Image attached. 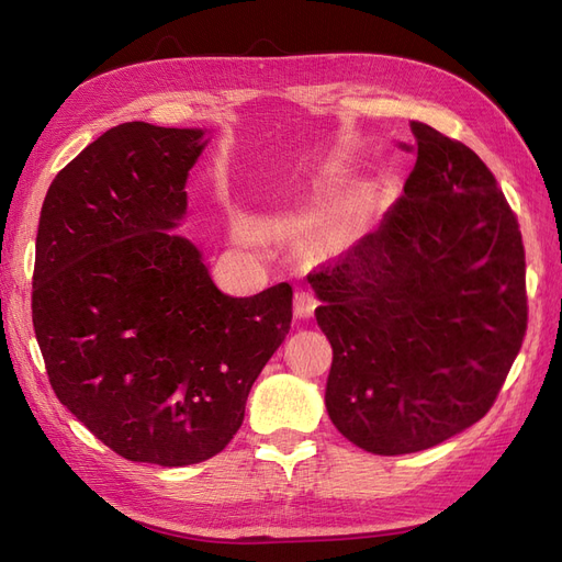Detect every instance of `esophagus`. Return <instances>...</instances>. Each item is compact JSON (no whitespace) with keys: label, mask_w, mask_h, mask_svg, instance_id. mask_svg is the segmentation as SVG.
Instances as JSON below:
<instances>
[{"label":"esophagus","mask_w":562,"mask_h":562,"mask_svg":"<svg viewBox=\"0 0 562 562\" xmlns=\"http://www.w3.org/2000/svg\"><path fill=\"white\" fill-rule=\"evenodd\" d=\"M316 297L307 291H297L295 293V316L297 318H312L314 310H316Z\"/></svg>","instance_id":"esophagus-1"}]
</instances>
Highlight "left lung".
<instances>
[{"mask_svg": "<svg viewBox=\"0 0 562 562\" xmlns=\"http://www.w3.org/2000/svg\"><path fill=\"white\" fill-rule=\"evenodd\" d=\"M417 164L380 225L310 283L326 411L372 454L434 448L495 403L527 328L518 220L473 149L411 122Z\"/></svg>", "mask_w": 562, "mask_h": 562, "instance_id": "obj_1", "label": "left lung"}]
</instances>
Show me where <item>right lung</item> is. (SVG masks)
Here are the masks:
<instances>
[{
  "mask_svg": "<svg viewBox=\"0 0 562 562\" xmlns=\"http://www.w3.org/2000/svg\"><path fill=\"white\" fill-rule=\"evenodd\" d=\"M206 145V128L114 126L56 176L40 215L32 323L50 386L131 462L225 450L291 330V285L232 297L171 232Z\"/></svg>",
  "mask_w": 562,
  "mask_h": 562,
  "instance_id": "obj_1",
  "label": "right lung"
}]
</instances>
